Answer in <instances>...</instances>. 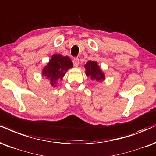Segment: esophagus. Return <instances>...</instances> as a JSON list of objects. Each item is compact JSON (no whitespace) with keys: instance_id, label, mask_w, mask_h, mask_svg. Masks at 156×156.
I'll return each mask as SVG.
<instances>
[{"instance_id":"esophagus-1","label":"esophagus","mask_w":156,"mask_h":156,"mask_svg":"<svg viewBox=\"0 0 156 156\" xmlns=\"http://www.w3.org/2000/svg\"><path fill=\"white\" fill-rule=\"evenodd\" d=\"M73 65L75 67H78V65H79V59L78 58H74L73 59Z\"/></svg>"}]
</instances>
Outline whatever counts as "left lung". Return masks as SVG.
<instances>
[{"mask_svg": "<svg viewBox=\"0 0 156 156\" xmlns=\"http://www.w3.org/2000/svg\"><path fill=\"white\" fill-rule=\"evenodd\" d=\"M86 75L87 76L91 77V80L95 79L97 81L105 79L104 73L102 72L100 67L97 65V62L89 61L86 64Z\"/></svg>", "mask_w": 156, "mask_h": 156, "instance_id": "left-lung-1", "label": "left lung"}]
</instances>
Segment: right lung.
<instances>
[{"label":"right lung","instance_id":"right-lung-1","mask_svg":"<svg viewBox=\"0 0 156 156\" xmlns=\"http://www.w3.org/2000/svg\"><path fill=\"white\" fill-rule=\"evenodd\" d=\"M73 67L70 58L60 54H54L49 62L43 70V76L50 80L52 86L55 87L58 79L62 80L68 69Z\"/></svg>","mask_w":156,"mask_h":156}]
</instances>
